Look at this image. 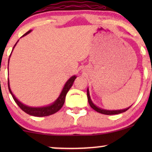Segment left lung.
Instances as JSON below:
<instances>
[{"mask_svg": "<svg viewBox=\"0 0 152 152\" xmlns=\"http://www.w3.org/2000/svg\"><path fill=\"white\" fill-rule=\"evenodd\" d=\"M87 97H88V101L89 104H90V106H91V107L93 108V109H94L95 111L98 112V113L104 114V115H115V114L122 113H123V112H125L126 111H127V110L131 107H129L126 108V109H122V110H113V111H110V110H105V109H100V108L97 107V106H95L94 104L93 103V102L91 99L90 94H89L88 88L87 89Z\"/></svg>", "mask_w": 152, "mask_h": 152, "instance_id": "left-lung-1", "label": "left lung"}]
</instances>
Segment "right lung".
I'll return each instance as SVG.
<instances>
[{"label": "right lung", "instance_id": "add662e5", "mask_svg": "<svg viewBox=\"0 0 152 152\" xmlns=\"http://www.w3.org/2000/svg\"><path fill=\"white\" fill-rule=\"evenodd\" d=\"M31 32V30H29L28 32H27L26 34L23 35V37L26 36L28 34H29ZM17 41V42H18ZM14 45V46L13 48V49L14 48V47L16 46V43ZM13 51V50H12ZM12 54V53H11ZM11 54H10V57L11 56ZM9 61H10V58H9ZM77 77L76 76H72L70 77L69 80H68L66 83L64 85L63 89H62L61 94L59 95V96L58 98L56 99V100L54 102L53 104H50L48 106H46V107H28V106H26L20 102V101H18L17 99L16 98V97L14 96L13 93H12L11 89H10V82H9V79H8V88H9L10 93H11L12 97H13L14 100L15 101V102L17 104L18 107H19L20 109H21L24 112H26V113L29 114L30 115H33V116H37V117H43V116H48V115H53V114L57 113L58 111H59L61 109V108L63 107L64 102H65V99H66V95L67 94V93L68 92V91L70 90V88H71V86L73 84L74 81L75 80Z\"/></svg>", "mask_w": 152, "mask_h": 152}]
</instances>
